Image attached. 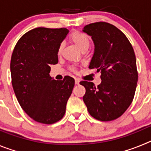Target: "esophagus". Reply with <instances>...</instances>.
<instances>
[{
  "instance_id": "obj_1",
  "label": "esophagus",
  "mask_w": 151,
  "mask_h": 151,
  "mask_svg": "<svg viewBox=\"0 0 151 151\" xmlns=\"http://www.w3.org/2000/svg\"><path fill=\"white\" fill-rule=\"evenodd\" d=\"M80 82V80L78 78H75V84L76 85H78Z\"/></svg>"
}]
</instances>
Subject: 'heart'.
<instances>
[{
    "mask_svg": "<svg viewBox=\"0 0 151 151\" xmlns=\"http://www.w3.org/2000/svg\"><path fill=\"white\" fill-rule=\"evenodd\" d=\"M69 39L71 40L73 43L76 45L80 50L86 51L90 46V38L86 33L81 32V31L76 30L69 35ZM63 50V45L61 44L58 47V54H60ZM73 70V69H71Z\"/></svg>",
    "mask_w": 151,
    "mask_h": 151,
    "instance_id": "1",
    "label": "heart"
}]
</instances>
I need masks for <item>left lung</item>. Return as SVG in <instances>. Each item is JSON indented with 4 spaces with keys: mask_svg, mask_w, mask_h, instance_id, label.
Masks as SVG:
<instances>
[{
    "mask_svg": "<svg viewBox=\"0 0 151 151\" xmlns=\"http://www.w3.org/2000/svg\"><path fill=\"white\" fill-rule=\"evenodd\" d=\"M84 32L91 36L94 54L89 69L101 72V83L82 81L85 88L83 101L90 115L100 121L116 119L132 104L135 93L138 71L130 41L118 28L105 22L85 26Z\"/></svg>",
    "mask_w": 151,
    "mask_h": 151,
    "instance_id": "left-lung-1",
    "label": "left lung"
}]
</instances>
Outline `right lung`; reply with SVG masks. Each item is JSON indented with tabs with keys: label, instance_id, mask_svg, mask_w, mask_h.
Returning <instances> with one entry per match:
<instances>
[{
	"label": "right lung",
	"instance_id": "obj_1",
	"mask_svg": "<svg viewBox=\"0 0 151 151\" xmlns=\"http://www.w3.org/2000/svg\"><path fill=\"white\" fill-rule=\"evenodd\" d=\"M69 31L38 27L17 41L10 60L12 85L22 110L36 122L53 124L66 113L75 80L52 79L50 65L58 63V47Z\"/></svg>",
	"mask_w": 151,
	"mask_h": 151
}]
</instances>
